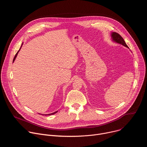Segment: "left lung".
I'll use <instances>...</instances> for the list:
<instances>
[{
	"label": "left lung",
	"mask_w": 147,
	"mask_h": 147,
	"mask_svg": "<svg viewBox=\"0 0 147 147\" xmlns=\"http://www.w3.org/2000/svg\"><path fill=\"white\" fill-rule=\"evenodd\" d=\"M112 39L114 41H115L117 43H119L120 44H121L123 45V46L127 47V48H129L128 46L127 45V44H125L124 40L123 39V38L121 36V35L120 34H119L117 32H112Z\"/></svg>",
	"instance_id": "obj_1"
}]
</instances>
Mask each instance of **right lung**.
<instances>
[{"instance_id":"right-lung-1","label":"right lung","mask_w":147,"mask_h":147,"mask_svg":"<svg viewBox=\"0 0 147 147\" xmlns=\"http://www.w3.org/2000/svg\"><path fill=\"white\" fill-rule=\"evenodd\" d=\"M20 49H19V50H18V51H20ZM18 52H17V53H16V55H15V56H14V59H13V61H14V60H15V59H16V56H17V53H18ZM57 111H56V112H53V113H51V114H49V115H53V114H55V113H57Z\"/></svg>"}]
</instances>
